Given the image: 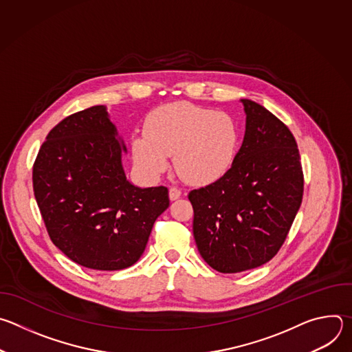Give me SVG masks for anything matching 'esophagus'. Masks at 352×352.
Returning <instances> with one entry per match:
<instances>
[{
	"mask_svg": "<svg viewBox=\"0 0 352 352\" xmlns=\"http://www.w3.org/2000/svg\"><path fill=\"white\" fill-rule=\"evenodd\" d=\"M181 189H178V188H175V186H171L170 188V199L171 200H177L179 196H181Z\"/></svg>",
	"mask_w": 352,
	"mask_h": 352,
	"instance_id": "1",
	"label": "esophagus"
}]
</instances>
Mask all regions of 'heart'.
<instances>
[{
  "mask_svg": "<svg viewBox=\"0 0 352 352\" xmlns=\"http://www.w3.org/2000/svg\"><path fill=\"white\" fill-rule=\"evenodd\" d=\"M238 148V128L223 111L175 103L148 117L146 133L132 140L136 166L147 177H159L174 155L178 174L189 184L209 185L231 168Z\"/></svg>",
  "mask_w": 352,
  "mask_h": 352,
  "instance_id": "obj_1",
  "label": "heart"
}]
</instances>
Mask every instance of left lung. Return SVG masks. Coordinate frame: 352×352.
<instances>
[{
  "instance_id": "8db88e82",
  "label": "left lung",
  "mask_w": 352,
  "mask_h": 352,
  "mask_svg": "<svg viewBox=\"0 0 352 352\" xmlns=\"http://www.w3.org/2000/svg\"><path fill=\"white\" fill-rule=\"evenodd\" d=\"M245 136L230 171L189 192L200 256L220 273L267 263L280 250L304 195V173L291 131L252 100L241 98Z\"/></svg>"
}]
</instances>
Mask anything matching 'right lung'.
I'll use <instances>...</instances> for the list:
<instances>
[{
    "label": "right lung",
    "instance_id": "right-lung-1",
    "mask_svg": "<svg viewBox=\"0 0 352 352\" xmlns=\"http://www.w3.org/2000/svg\"><path fill=\"white\" fill-rule=\"evenodd\" d=\"M122 152L107 109L94 106L50 131L33 166L34 197L50 238L87 269L136 263L170 206L166 186L139 188L126 179Z\"/></svg>",
    "mask_w": 352,
    "mask_h": 352
}]
</instances>
